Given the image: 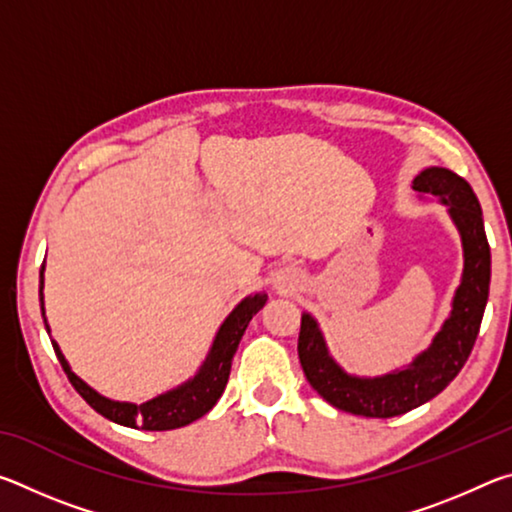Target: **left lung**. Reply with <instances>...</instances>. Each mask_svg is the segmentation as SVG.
<instances>
[{"mask_svg": "<svg viewBox=\"0 0 512 512\" xmlns=\"http://www.w3.org/2000/svg\"><path fill=\"white\" fill-rule=\"evenodd\" d=\"M413 189L449 205V214L463 239L465 268L454 309L431 348L409 368L377 379H357L329 359L316 320L302 314L298 357L311 388L336 409L363 418H395L445 391L474 348L490 291V244L485 237L479 198L458 173L440 167L424 169Z\"/></svg>", "mask_w": 512, "mask_h": 512, "instance_id": "obj_1", "label": "left lung"}]
</instances>
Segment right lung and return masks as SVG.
<instances>
[{
    "mask_svg": "<svg viewBox=\"0 0 512 512\" xmlns=\"http://www.w3.org/2000/svg\"><path fill=\"white\" fill-rule=\"evenodd\" d=\"M40 296H42V275H40ZM264 305H266V293H257V296H250L241 302V305H237V309L225 318L219 334H216L214 345L210 354H207L201 372H198L192 381H187L185 386H180L167 395L155 397V400L140 406L126 404V402H112V400H106V397H101L99 393H94L88 384H83V381L69 370L67 361L63 354H60L56 343H54V350L67 379L72 381V386L76 388V393H79L94 411L101 413L103 418H108L117 424H124V427H133V429L169 431V429L185 427V424L203 418V415L216 404V400L223 395L225 384H228V377H230L232 357H235V352L239 348L241 336H244L250 318H253Z\"/></svg>",
    "mask_w": 512,
    "mask_h": 512,
    "instance_id": "1",
    "label": "right lung"
}]
</instances>
